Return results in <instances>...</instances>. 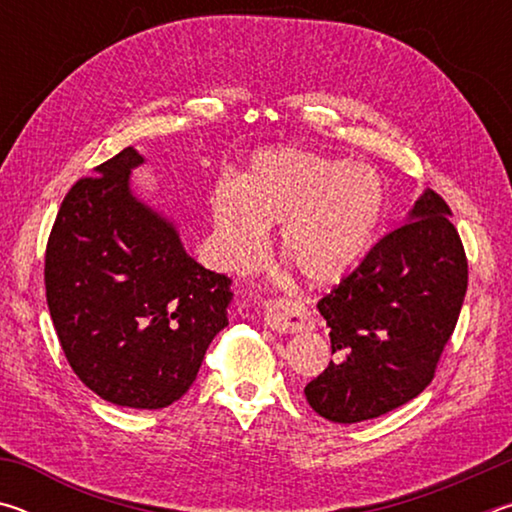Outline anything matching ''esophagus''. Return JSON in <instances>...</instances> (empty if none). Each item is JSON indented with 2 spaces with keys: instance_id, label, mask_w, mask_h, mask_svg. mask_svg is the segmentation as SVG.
Segmentation results:
<instances>
[{
  "instance_id": "1",
  "label": "esophagus",
  "mask_w": 512,
  "mask_h": 512,
  "mask_svg": "<svg viewBox=\"0 0 512 512\" xmlns=\"http://www.w3.org/2000/svg\"><path fill=\"white\" fill-rule=\"evenodd\" d=\"M264 323L282 334H296L314 327V316L302 305L293 300H268L264 305Z\"/></svg>"
}]
</instances>
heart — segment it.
I'll use <instances>...</instances> for the list:
<instances>
[{
  "instance_id": "obj_1",
  "label": "heart",
  "mask_w": 512,
  "mask_h": 512,
  "mask_svg": "<svg viewBox=\"0 0 512 512\" xmlns=\"http://www.w3.org/2000/svg\"><path fill=\"white\" fill-rule=\"evenodd\" d=\"M386 187L375 169L325 155L275 149L257 153L241 185L212 194L216 244L232 266H248L280 228V250L311 284H336L375 241Z\"/></svg>"
}]
</instances>
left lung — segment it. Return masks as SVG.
<instances>
[{"label": "left lung", "instance_id": "left-lung-1", "mask_svg": "<svg viewBox=\"0 0 512 512\" xmlns=\"http://www.w3.org/2000/svg\"><path fill=\"white\" fill-rule=\"evenodd\" d=\"M452 210L424 189L409 219L379 239L318 302L336 361L305 395L325 420L379 418L431 384L467 291V259Z\"/></svg>", "mask_w": 512, "mask_h": 512}]
</instances>
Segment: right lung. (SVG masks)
Returning <instances> with one entry per match:
<instances>
[{
	"label": "right lung",
	"mask_w": 512,
	"mask_h": 512,
	"mask_svg": "<svg viewBox=\"0 0 512 512\" xmlns=\"http://www.w3.org/2000/svg\"><path fill=\"white\" fill-rule=\"evenodd\" d=\"M128 146L81 178L47 241L45 287L69 366L101 400L164 409L194 384L228 325L232 280L185 253L173 221L142 203Z\"/></svg>",
	"instance_id": "add662e5"
}]
</instances>
